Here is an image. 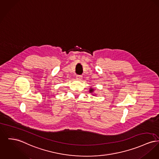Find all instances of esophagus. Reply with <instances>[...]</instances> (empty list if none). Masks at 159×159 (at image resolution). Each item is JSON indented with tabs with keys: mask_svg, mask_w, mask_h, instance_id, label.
I'll list each match as a JSON object with an SVG mask.
<instances>
[{
	"mask_svg": "<svg viewBox=\"0 0 159 159\" xmlns=\"http://www.w3.org/2000/svg\"><path fill=\"white\" fill-rule=\"evenodd\" d=\"M76 79L78 80H81L82 79V75H76Z\"/></svg>",
	"mask_w": 159,
	"mask_h": 159,
	"instance_id": "1",
	"label": "esophagus"
}]
</instances>
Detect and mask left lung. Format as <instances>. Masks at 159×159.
I'll use <instances>...</instances> for the list:
<instances>
[{"label":"left lung","mask_w":159,"mask_h":159,"mask_svg":"<svg viewBox=\"0 0 159 159\" xmlns=\"http://www.w3.org/2000/svg\"><path fill=\"white\" fill-rule=\"evenodd\" d=\"M94 91V89H93V88H91H91L89 89V92L90 93H93V92ZM93 95H94V94H93ZM95 95H97V94H95Z\"/></svg>","instance_id":"8db88e82"}]
</instances>
